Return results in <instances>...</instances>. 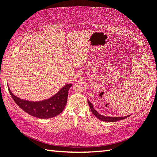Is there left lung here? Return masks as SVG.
Segmentation results:
<instances>
[{
	"mask_svg": "<svg viewBox=\"0 0 157 157\" xmlns=\"http://www.w3.org/2000/svg\"><path fill=\"white\" fill-rule=\"evenodd\" d=\"M88 103H89V107L91 109V110L92 111V113H94V115L98 118V119H100V120L102 121H105V122H116V121H121V120H123V119L126 118L128 117L129 116H123V117H109V116H104L102 115H101L98 112V111L95 109L94 108V106L91 104V102H89L88 100Z\"/></svg>",
	"mask_w": 157,
	"mask_h": 157,
	"instance_id": "1",
	"label": "left lung"
}]
</instances>
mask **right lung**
Listing matches in <instances>:
<instances>
[{
    "label": "right lung",
    "mask_w": 157,
    "mask_h": 157,
    "mask_svg": "<svg viewBox=\"0 0 157 157\" xmlns=\"http://www.w3.org/2000/svg\"><path fill=\"white\" fill-rule=\"evenodd\" d=\"M71 86L72 84H66L54 96L39 102L21 100L8 89L16 104L26 113L39 118H50L63 111L67 102L68 90Z\"/></svg>",
    "instance_id": "obj_1"
}]
</instances>
